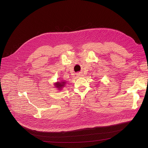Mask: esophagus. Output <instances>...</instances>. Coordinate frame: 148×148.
Listing matches in <instances>:
<instances>
[{"label":"esophagus","instance_id":"1","mask_svg":"<svg viewBox=\"0 0 148 148\" xmlns=\"http://www.w3.org/2000/svg\"><path fill=\"white\" fill-rule=\"evenodd\" d=\"M77 75L78 76V77H80V76H82V74L81 73H77Z\"/></svg>","mask_w":148,"mask_h":148}]
</instances>
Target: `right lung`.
Returning a JSON list of instances; mask_svg holds the SVG:
<instances>
[{
	"label": "right lung",
	"instance_id": "right-lung-1",
	"mask_svg": "<svg viewBox=\"0 0 148 148\" xmlns=\"http://www.w3.org/2000/svg\"><path fill=\"white\" fill-rule=\"evenodd\" d=\"M65 83V82H58L57 83L55 84V86L57 87V88H61V87H62L64 84Z\"/></svg>",
	"mask_w": 148,
	"mask_h": 148
}]
</instances>
